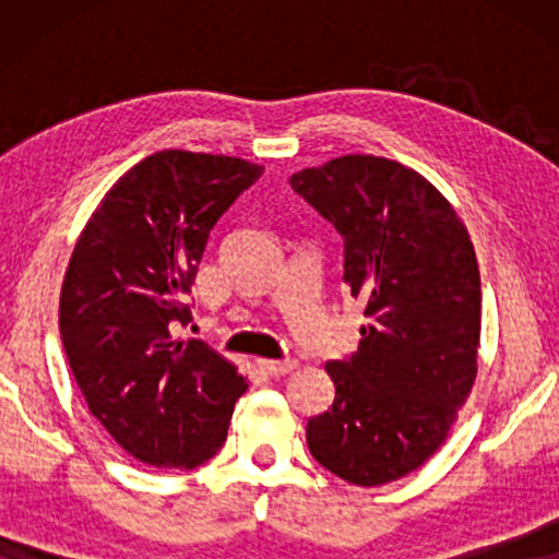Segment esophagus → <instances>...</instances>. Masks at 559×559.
<instances>
[{"mask_svg":"<svg viewBox=\"0 0 559 559\" xmlns=\"http://www.w3.org/2000/svg\"><path fill=\"white\" fill-rule=\"evenodd\" d=\"M259 369L264 373H270V377H280V373H289L297 366L295 358H280V361H274V358H259Z\"/></svg>","mask_w":559,"mask_h":559,"instance_id":"34e87169","label":"esophagus"}]
</instances>
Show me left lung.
Instances as JSON below:
<instances>
[{"mask_svg": "<svg viewBox=\"0 0 559 559\" xmlns=\"http://www.w3.org/2000/svg\"><path fill=\"white\" fill-rule=\"evenodd\" d=\"M289 186L343 236V282L364 302L358 350L328 361L335 400L308 419L310 455L354 486L419 468L476 379L480 274L440 190L394 159L346 155Z\"/></svg>", "mask_w": 559, "mask_h": 559, "instance_id": "1", "label": "left lung"}]
</instances>
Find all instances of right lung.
Returning a JSON list of instances; mask_svg holds the SVG:
<instances>
[{
    "label": "right lung",
    "instance_id": "obj_1",
    "mask_svg": "<svg viewBox=\"0 0 559 559\" xmlns=\"http://www.w3.org/2000/svg\"><path fill=\"white\" fill-rule=\"evenodd\" d=\"M264 167L163 150L121 175L88 218L60 289V341L106 432L155 468H195L226 442L247 379L190 323V287L216 221Z\"/></svg>",
    "mask_w": 559,
    "mask_h": 559
}]
</instances>
